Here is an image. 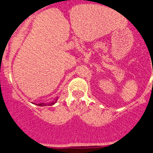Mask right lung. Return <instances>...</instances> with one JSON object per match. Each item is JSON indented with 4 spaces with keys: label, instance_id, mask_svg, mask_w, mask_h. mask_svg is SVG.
<instances>
[{
    "label": "right lung",
    "instance_id": "obj_1",
    "mask_svg": "<svg viewBox=\"0 0 153 153\" xmlns=\"http://www.w3.org/2000/svg\"><path fill=\"white\" fill-rule=\"evenodd\" d=\"M57 100H58V97H56L55 98V100H54L53 101V102H49V103H39V104H38H38H37V105H39V106H45V105H53V104H55Z\"/></svg>",
    "mask_w": 153,
    "mask_h": 153
}]
</instances>
